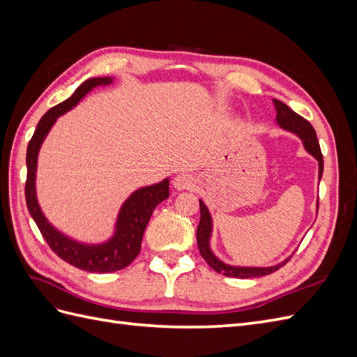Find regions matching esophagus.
Masks as SVG:
<instances>
[{
  "label": "esophagus",
  "mask_w": 357,
  "mask_h": 357,
  "mask_svg": "<svg viewBox=\"0 0 357 357\" xmlns=\"http://www.w3.org/2000/svg\"><path fill=\"white\" fill-rule=\"evenodd\" d=\"M172 185H174V189L181 192V190H190L195 188V178L190 174H186V172H183V174H178L174 177V181H172Z\"/></svg>",
  "instance_id": "34e87169"
}]
</instances>
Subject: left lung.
Wrapping results in <instances>:
<instances>
[{"instance_id":"left-lung-1","label":"left lung","mask_w":357,"mask_h":357,"mask_svg":"<svg viewBox=\"0 0 357 357\" xmlns=\"http://www.w3.org/2000/svg\"><path fill=\"white\" fill-rule=\"evenodd\" d=\"M273 104L275 107V122L277 125L284 129L287 132L295 134L301 142L307 152L317 160L319 164V181L321 178L323 174V156H321V150L319 146V139L316 135L314 128L311 126V123L308 121H305L304 117H301L299 114H296L294 110L289 109V107L278 101V100H273ZM199 208H201V220L198 225L197 229V241H198V248L201 256L205 259L215 273L223 274L226 277H235V278H250V277H264L268 274L275 273L278 268H282L289 259L286 257L284 261L278 262L277 265H271V266H240V265H229L214 255V252L211 250V236H213V218L210 214V210L207 205L204 204L202 199H199ZM319 210V199L316 202V213Z\"/></svg>"}]
</instances>
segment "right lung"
<instances>
[{
  "mask_svg": "<svg viewBox=\"0 0 357 357\" xmlns=\"http://www.w3.org/2000/svg\"><path fill=\"white\" fill-rule=\"evenodd\" d=\"M114 77H91L83 82L68 100L50 109L40 119L26 150L25 198L31 218L37 223L45 240L63 261L89 273H114L123 269L138 256L146 226L153 210L169 197V178L134 190L117 213L113 234L102 243H82L61 232L43 213L37 199V164L40 149L58 119L73 110L86 95L98 86H109Z\"/></svg>",
  "mask_w": 357,
  "mask_h": 357,
  "instance_id": "add662e5",
  "label": "right lung"
}]
</instances>
